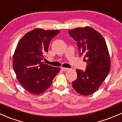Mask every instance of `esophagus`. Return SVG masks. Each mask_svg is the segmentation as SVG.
Segmentation results:
<instances>
[{
    "label": "esophagus",
    "mask_w": 122,
    "mask_h": 122,
    "mask_svg": "<svg viewBox=\"0 0 122 122\" xmlns=\"http://www.w3.org/2000/svg\"><path fill=\"white\" fill-rule=\"evenodd\" d=\"M61 70H62L63 71H68V70H69V68H67L62 67V68H61Z\"/></svg>",
    "instance_id": "obj_1"
}]
</instances>
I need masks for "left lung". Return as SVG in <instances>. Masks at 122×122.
Here are the masks:
<instances>
[{"label": "left lung", "instance_id": "obj_1", "mask_svg": "<svg viewBox=\"0 0 122 122\" xmlns=\"http://www.w3.org/2000/svg\"><path fill=\"white\" fill-rule=\"evenodd\" d=\"M68 33L76 41L79 55L84 56L87 63L85 71L76 70L78 76L72 87L79 94L89 95L98 90L111 70L107 45L103 36L89 26L76 28Z\"/></svg>", "mask_w": 122, "mask_h": 122}]
</instances>
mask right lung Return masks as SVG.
I'll use <instances>...</instances> for the list:
<instances>
[{
	"label": "right lung",
	"instance_id": "right-lung-1",
	"mask_svg": "<svg viewBox=\"0 0 122 122\" xmlns=\"http://www.w3.org/2000/svg\"><path fill=\"white\" fill-rule=\"evenodd\" d=\"M60 30L35 29L25 34L18 43L13 57V66L19 82L25 90L40 95L50 87L60 68L43 62L50 42Z\"/></svg>",
	"mask_w": 122,
	"mask_h": 122
}]
</instances>
